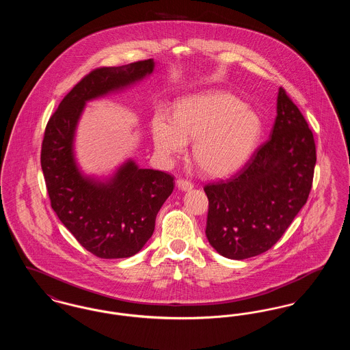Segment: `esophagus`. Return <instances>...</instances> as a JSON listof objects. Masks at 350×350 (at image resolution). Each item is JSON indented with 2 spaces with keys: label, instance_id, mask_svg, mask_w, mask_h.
I'll use <instances>...</instances> for the list:
<instances>
[{
  "label": "esophagus",
  "instance_id": "34e87169",
  "mask_svg": "<svg viewBox=\"0 0 350 350\" xmlns=\"http://www.w3.org/2000/svg\"><path fill=\"white\" fill-rule=\"evenodd\" d=\"M177 186L185 191V190L193 189V187H194V183H191V181H189V180H185V178H178V180H177Z\"/></svg>",
  "mask_w": 350,
  "mask_h": 350
}]
</instances>
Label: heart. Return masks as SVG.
I'll use <instances>...</instances> for the list:
<instances>
[{
    "label": "heart",
    "instance_id": "heart-1",
    "mask_svg": "<svg viewBox=\"0 0 350 350\" xmlns=\"http://www.w3.org/2000/svg\"><path fill=\"white\" fill-rule=\"evenodd\" d=\"M261 133L256 111L232 94L210 92L181 100L176 114L160 109L152 120L153 142L164 160L183 153L196 137L193 154L213 176H226L250 159Z\"/></svg>",
    "mask_w": 350,
    "mask_h": 350
}]
</instances>
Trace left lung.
Segmentation results:
<instances>
[{"label":"left lung","instance_id":"1","mask_svg":"<svg viewBox=\"0 0 350 350\" xmlns=\"http://www.w3.org/2000/svg\"><path fill=\"white\" fill-rule=\"evenodd\" d=\"M317 164L314 133L280 88L270 139L232 177L204 185L206 236L217 253L244 260L270 250L308 200Z\"/></svg>","mask_w":350,"mask_h":350}]
</instances>
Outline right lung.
Here are the masks:
<instances>
[{"instance_id": "obj_1", "label": "right lung", "mask_w": 350, "mask_h": 350, "mask_svg": "<svg viewBox=\"0 0 350 350\" xmlns=\"http://www.w3.org/2000/svg\"><path fill=\"white\" fill-rule=\"evenodd\" d=\"M153 60L93 69L51 116L40 152L51 207L83 248L100 258L136 254L154 231L156 215L174 189V177L129 161L107 183L85 178L73 159V136L85 102L135 83Z\"/></svg>"}]
</instances>
